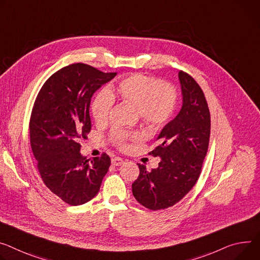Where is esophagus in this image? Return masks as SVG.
Here are the masks:
<instances>
[{"mask_svg": "<svg viewBox=\"0 0 260 260\" xmlns=\"http://www.w3.org/2000/svg\"><path fill=\"white\" fill-rule=\"evenodd\" d=\"M123 162H124V160L119 156H116V157L112 158V165H114V166H121Z\"/></svg>", "mask_w": 260, "mask_h": 260, "instance_id": "1", "label": "esophagus"}]
</instances>
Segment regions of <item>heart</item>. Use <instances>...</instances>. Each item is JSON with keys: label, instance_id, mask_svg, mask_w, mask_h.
I'll return each instance as SVG.
<instances>
[{"label": "heart", "instance_id": "heart-1", "mask_svg": "<svg viewBox=\"0 0 260 260\" xmlns=\"http://www.w3.org/2000/svg\"><path fill=\"white\" fill-rule=\"evenodd\" d=\"M115 99L138 110L140 117L151 125L166 123L174 114L177 102L175 88L160 80L135 74L121 80L117 85L101 91L92 104V115L98 123L107 121ZM116 137L124 145L125 135L117 133ZM138 137V136H136Z\"/></svg>", "mask_w": 260, "mask_h": 260}]
</instances>
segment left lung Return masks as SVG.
<instances>
[{"instance_id": "8db88e82", "label": "left lung", "mask_w": 260, "mask_h": 260, "mask_svg": "<svg viewBox=\"0 0 260 260\" xmlns=\"http://www.w3.org/2000/svg\"><path fill=\"white\" fill-rule=\"evenodd\" d=\"M182 105L175 118L162 127L160 144L150 154L158 156V167L150 172L139 165L140 174L132 184L133 195L143 206L165 209L192 190L199 178L210 134V115L200 86L178 72Z\"/></svg>"}]
</instances>
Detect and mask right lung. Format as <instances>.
I'll return each instance as SVG.
<instances>
[{
    "label": "right lung",
    "mask_w": 260,
    "mask_h": 260,
    "mask_svg": "<svg viewBox=\"0 0 260 260\" xmlns=\"http://www.w3.org/2000/svg\"><path fill=\"white\" fill-rule=\"evenodd\" d=\"M83 63L65 66L44 83L30 119V141L40 176L51 192L70 205L96 196L111 159H87L79 140L91 129L93 94L115 78Z\"/></svg>",
    "instance_id": "1"
}]
</instances>
